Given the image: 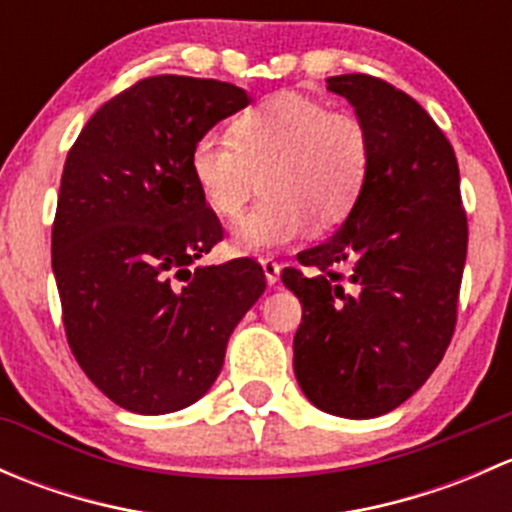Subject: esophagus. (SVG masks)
<instances>
[{
    "mask_svg": "<svg viewBox=\"0 0 512 512\" xmlns=\"http://www.w3.org/2000/svg\"><path fill=\"white\" fill-rule=\"evenodd\" d=\"M262 270H265V277L270 285H275L277 280H280V262L275 260V257H262Z\"/></svg>",
    "mask_w": 512,
    "mask_h": 512,
    "instance_id": "obj_1",
    "label": "esophagus"
}]
</instances>
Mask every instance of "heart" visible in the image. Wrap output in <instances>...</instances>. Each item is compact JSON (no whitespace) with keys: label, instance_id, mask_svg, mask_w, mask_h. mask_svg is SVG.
I'll return each mask as SVG.
<instances>
[{"label":"heart","instance_id":"heart-1","mask_svg":"<svg viewBox=\"0 0 512 512\" xmlns=\"http://www.w3.org/2000/svg\"><path fill=\"white\" fill-rule=\"evenodd\" d=\"M190 175L218 218L235 220L262 178V203L232 235L240 252L334 230L354 213L371 173V133L361 116L317 98L280 94L237 113L227 136L203 133Z\"/></svg>","mask_w":512,"mask_h":512}]
</instances>
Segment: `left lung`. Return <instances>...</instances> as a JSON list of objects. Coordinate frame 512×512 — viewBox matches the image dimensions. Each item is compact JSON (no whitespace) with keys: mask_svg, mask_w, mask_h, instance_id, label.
Segmentation results:
<instances>
[{"mask_svg":"<svg viewBox=\"0 0 512 512\" xmlns=\"http://www.w3.org/2000/svg\"><path fill=\"white\" fill-rule=\"evenodd\" d=\"M327 84L369 128L371 173L347 223L282 270L302 302L294 374L317 409L374 418L421 389L451 344L468 218L453 146L414 98L369 74Z\"/></svg>","mask_w":512,"mask_h":512,"instance_id":"left-lung-1","label":"left lung"}]
</instances>
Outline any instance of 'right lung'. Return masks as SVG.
<instances>
[{
  "mask_svg": "<svg viewBox=\"0 0 512 512\" xmlns=\"http://www.w3.org/2000/svg\"><path fill=\"white\" fill-rule=\"evenodd\" d=\"M247 103L227 81L148 76L103 103L66 156L51 225L66 342L133 414L198 401L265 292L252 257L193 267L225 230L195 188L190 148Z\"/></svg>",
  "mask_w": 512,
  "mask_h": 512,
  "instance_id": "obj_1",
  "label": "right lung"
}]
</instances>
